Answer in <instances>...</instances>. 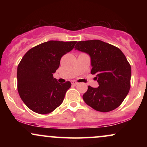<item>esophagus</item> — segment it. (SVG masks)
Segmentation results:
<instances>
[{"label": "esophagus", "mask_w": 147, "mask_h": 147, "mask_svg": "<svg viewBox=\"0 0 147 147\" xmlns=\"http://www.w3.org/2000/svg\"><path fill=\"white\" fill-rule=\"evenodd\" d=\"M72 84L74 86H77V85H78L79 83L77 82H75V81H73V82H72Z\"/></svg>", "instance_id": "esophagus-1"}]
</instances>
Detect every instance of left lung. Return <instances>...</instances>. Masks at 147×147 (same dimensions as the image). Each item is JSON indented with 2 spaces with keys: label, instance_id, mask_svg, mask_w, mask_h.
<instances>
[{
  "label": "left lung",
  "instance_id": "8db88e82",
  "mask_svg": "<svg viewBox=\"0 0 147 147\" xmlns=\"http://www.w3.org/2000/svg\"><path fill=\"white\" fill-rule=\"evenodd\" d=\"M75 48L90 55L98 88L88 86L83 95L86 104L99 112L117 109L131 88V68L124 53L117 47L100 40L79 41Z\"/></svg>",
  "mask_w": 147,
  "mask_h": 147
}]
</instances>
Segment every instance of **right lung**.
<instances>
[{"label": "right lung", "mask_w": 147, "mask_h": 147, "mask_svg": "<svg viewBox=\"0 0 147 147\" xmlns=\"http://www.w3.org/2000/svg\"><path fill=\"white\" fill-rule=\"evenodd\" d=\"M77 41H49L28 50L17 68V89L23 102L34 112L48 114L63 102L69 81L59 84L53 73L60 60L71 51Z\"/></svg>", "instance_id": "right-lung-1"}]
</instances>
